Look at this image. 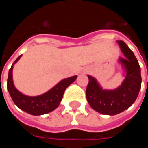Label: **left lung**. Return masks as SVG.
I'll list each match as a JSON object with an SVG mask.
<instances>
[{
    "label": "left lung",
    "mask_w": 148,
    "mask_h": 148,
    "mask_svg": "<svg viewBox=\"0 0 148 148\" xmlns=\"http://www.w3.org/2000/svg\"><path fill=\"white\" fill-rule=\"evenodd\" d=\"M117 42L125 56L119 58L126 71L125 79L121 86L114 90H103L94 77L88 75L87 101L95 111L104 115H116L128 109L136 101L141 88L140 67L136 56L124 41Z\"/></svg>",
    "instance_id": "left-lung-1"
}]
</instances>
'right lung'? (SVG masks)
Listing matches in <instances>:
<instances>
[{
    "mask_svg": "<svg viewBox=\"0 0 148 148\" xmlns=\"http://www.w3.org/2000/svg\"><path fill=\"white\" fill-rule=\"evenodd\" d=\"M21 57V55H20L13 62V64L12 65L11 68L8 71L7 81V89L15 105L21 110L34 116L47 114L50 112L55 110L59 106L66 89L76 80L77 76L75 75L62 80L51 90L42 95L36 97L26 96L16 89L12 81L13 65L20 59Z\"/></svg>",
    "mask_w": 148,
    "mask_h": 148,
    "instance_id": "right-lung-1",
    "label": "right lung"
}]
</instances>
